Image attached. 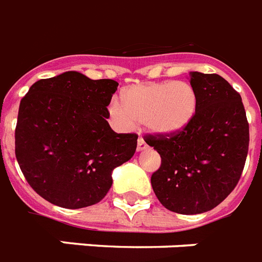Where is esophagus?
I'll use <instances>...</instances> for the list:
<instances>
[{"instance_id":"1","label":"esophagus","mask_w":262,"mask_h":262,"mask_svg":"<svg viewBox=\"0 0 262 262\" xmlns=\"http://www.w3.org/2000/svg\"><path fill=\"white\" fill-rule=\"evenodd\" d=\"M146 148H147V143L144 142L143 138H139V139H138L137 150L138 151H143V150H146Z\"/></svg>"}]
</instances>
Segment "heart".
Masks as SVG:
<instances>
[{"mask_svg": "<svg viewBox=\"0 0 262 262\" xmlns=\"http://www.w3.org/2000/svg\"><path fill=\"white\" fill-rule=\"evenodd\" d=\"M199 96L188 81H158L133 85L123 92V100L114 98L111 119L121 128L137 123L158 137L184 133L196 118Z\"/></svg>", "mask_w": 262, "mask_h": 262, "instance_id": "obj_1", "label": "heart"}]
</instances>
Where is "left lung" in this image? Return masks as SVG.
Masks as SVG:
<instances>
[{
  "mask_svg": "<svg viewBox=\"0 0 262 262\" xmlns=\"http://www.w3.org/2000/svg\"><path fill=\"white\" fill-rule=\"evenodd\" d=\"M198 92L196 118L174 137H147L161 156L151 187L161 204L184 215L203 214L239 181L249 148V124L239 93L217 74L190 72Z\"/></svg>",
  "mask_w": 262,
  "mask_h": 262,
  "instance_id": "1",
  "label": "left lung"
}]
</instances>
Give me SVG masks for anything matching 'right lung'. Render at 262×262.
I'll return each mask as SVG.
<instances>
[{"mask_svg":"<svg viewBox=\"0 0 262 262\" xmlns=\"http://www.w3.org/2000/svg\"><path fill=\"white\" fill-rule=\"evenodd\" d=\"M114 79L64 72L39 79L18 108L16 158L32 189L55 206H93L112 187V171L133 158L135 134H116L106 119Z\"/></svg>","mask_w":262,"mask_h":262,"instance_id":"obj_1","label":"right lung"}]
</instances>
